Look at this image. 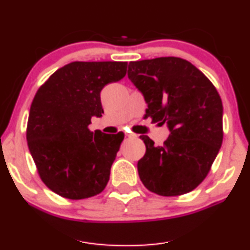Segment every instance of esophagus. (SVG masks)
Here are the masks:
<instances>
[{"label": "esophagus", "instance_id": "obj_1", "mask_svg": "<svg viewBox=\"0 0 250 250\" xmlns=\"http://www.w3.org/2000/svg\"><path fill=\"white\" fill-rule=\"evenodd\" d=\"M125 136L129 137V138H136L137 137V135H135V133H131V132H126Z\"/></svg>", "mask_w": 250, "mask_h": 250}]
</instances>
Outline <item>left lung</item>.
Here are the masks:
<instances>
[{"label": "left lung", "instance_id": "obj_1", "mask_svg": "<svg viewBox=\"0 0 250 250\" xmlns=\"http://www.w3.org/2000/svg\"><path fill=\"white\" fill-rule=\"evenodd\" d=\"M128 78L143 94L146 117L170 130L163 146L140 136L146 146L137 164L140 180L161 196L194 190L222 145L223 106L216 88L194 64L173 56L130 62Z\"/></svg>", "mask_w": 250, "mask_h": 250}]
</instances>
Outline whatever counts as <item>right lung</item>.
Segmentation results:
<instances>
[{"label": "right lung", "instance_id": "right-lung-1", "mask_svg": "<svg viewBox=\"0 0 250 250\" xmlns=\"http://www.w3.org/2000/svg\"><path fill=\"white\" fill-rule=\"evenodd\" d=\"M126 62H71L37 90L30 106L27 143L40 177L60 196L83 199L100 194L110 179L124 132L88 129L104 113L101 91L125 76Z\"/></svg>", "mask_w": 250, "mask_h": 250}]
</instances>
